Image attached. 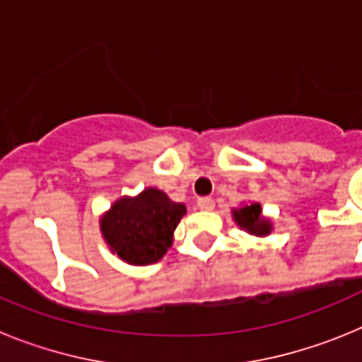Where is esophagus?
I'll return each mask as SVG.
<instances>
[{"label": "esophagus", "instance_id": "obj_1", "mask_svg": "<svg viewBox=\"0 0 362 362\" xmlns=\"http://www.w3.org/2000/svg\"><path fill=\"white\" fill-rule=\"evenodd\" d=\"M197 206H199V210H212L216 206V203H214L212 197H199L197 199Z\"/></svg>", "mask_w": 362, "mask_h": 362}]
</instances>
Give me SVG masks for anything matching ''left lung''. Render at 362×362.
<instances>
[{
    "instance_id": "left-lung-1",
    "label": "left lung",
    "mask_w": 362,
    "mask_h": 362,
    "mask_svg": "<svg viewBox=\"0 0 362 362\" xmlns=\"http://www.w3.org/2000/svg\"><path fill=\"white\" fill-rule=\"evenodd\" d=\"M233 219L238 221L241 228H246L255 235H267L270 232V221L261 217V206L257 203L245 204L241 209L233 210Z\"/></svg>"
}]
</instances>
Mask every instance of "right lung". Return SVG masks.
<instances>
[{
    "instance_id": "add662e5",
    "label": "right lung",
    "mask_w": 362,
    "mask_h": 362,
    "mask_svg": "<svg viewBox=\"0 0 362 362\" xmlns=\"http://www.w3.org/2000/svg\"><path fill=\"white\" fill-rule=\"evenodd\" d=\"M187 214L185 204L165 192L146 188L137 197H123L101 219L110 250L130 264L156 263L172 245V233Z\"/></svg>"
}]
</instances>
